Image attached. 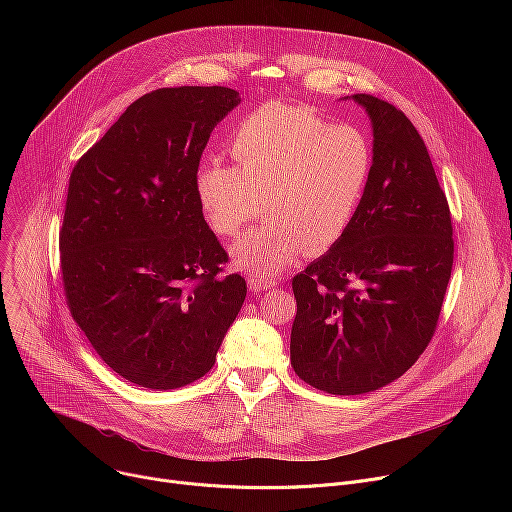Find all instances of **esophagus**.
Wrapping results in <instances>:
<instances>
[{
    "label": "esophagus",
    "instance_id": "obj_1",
    "mask_svg": "<svg viewBox=\"0 0 512 512\" xmlns=\"http://www.w3.org/2000/svg\"><path fill=\"white\" fill-rule=\"evenodd\" d=\"M249 289L251 291H265V289H271L277 285V279H271V277H259V275H253L249 277Z\"/></svg>",
    "mask_w": 512,
    "mask_h": 512
}]
</instances>
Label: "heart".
Here are the masks:
<instances>
[{
  "mask_svg": "<svg viewBox=\"0 0 512 512\" xmlns=\"http://www.w3.org/2000/svg\"><path fill=\"white\" fill-rule=\"evenodd\" d=\"M235 166L206 160L194 172V196L206 225L237 235V269L267 277L294 263L304 247L324 251L350 227L373 174L371 139L354 125H330L302 105L263 103L231 131Z\"/></svg>",
  "mask_w": 512,
  "mask_h": 512,
  "instance_id": "obj_1",
  "label": "heart"
}]
</instances>
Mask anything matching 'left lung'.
I'll list each match as a JSON object with an SVG mask.
<instances>
[{"label":"left lung","mask_w":512,"mask_h":512,"mask_svg":"<svg viewBox=\"0 0 512 512\" xmlns=\"http://www.w3.org/2000/svg\"><path fill=\"white\" fill-rule=\"evenodd\" d=\"M373 174L346 233L291 281L296 375L332 395L377 391L429 344L454 265L452 216L413 123L373 95Z\"/></svg>","instance_id":"8db88e82"}]
</instances>
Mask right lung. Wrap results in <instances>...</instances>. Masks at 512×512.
<instances>
[{
	"instance_id": "1",
	"label": "right lung",
	"mask_w": 512,
	"mask_h": 512,
	"mask_svg": "<svg viewBox=\"0 0 512 512\" xmlns=\"http://www.w3.org/2000/svg\"><path fill=\"white\" fill-rule=\"evenodd\" d=\"M241 97L158 89L131 103L70 174L60 267L97 354L145 389L204 377L247 296L194 196L206 141Z\"/></svg>"
}]
</instances>
